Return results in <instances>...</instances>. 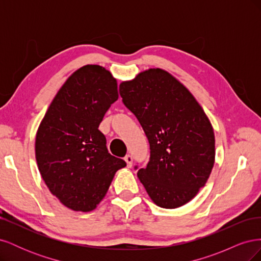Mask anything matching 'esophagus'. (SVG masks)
I'll list each match as a JSON object with an SVG mask.
<instances>
[{
	"label": "esophagus",
	"instance_id": "esophagus-1",
	"mask_svg": "<svg viewBox=\"0 0 261 261\" xmlns=\"http://www.w3.org/2000/svg\"><path fill=\"white\" fill-rule=\"evenodd\" d=\"M124 160L126 161V164H127V168H132V165H133V156L130 154H126L125 158H124Z\"/></svg>",
	"mask_w": 261,
	"mask_h": 261
}]
</instances>
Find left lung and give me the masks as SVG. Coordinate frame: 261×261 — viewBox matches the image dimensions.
<instances>
[{
    "label": "left lung",
    "instance_id": "obj_1",
    "mask_svg": "<svg viewBox=\"0 0 261 261\" xmlns=\"http://www.w3.org/2000/svg\"><path fill=\"white\" fill-rule=\"evenodd\" d=\"M120 94L150 145L147 167L137 173L149 197L167 209L191 201L215 164V133L202 108L183 84L161 68L123 82Z\"/></svg>",
    "mask_w": 261,
    "mask_h": 261
}]
</instances>
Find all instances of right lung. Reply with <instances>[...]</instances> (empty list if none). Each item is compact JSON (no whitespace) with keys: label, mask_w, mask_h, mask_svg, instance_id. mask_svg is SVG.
<instances>
[{"label":"right lung","mask_w":261,"mask_h":261,"mask_svg":"<svg viewBox=\"0 0 261 261\" xmlns=\"http://www.w3.org/2000/svg\"><path fill=\"white\" fill-rule=\"evenodd\" d=\"M118 99L117 83L99 65H86L61 87L39 126L36 160L50 192L74 211L88 212L103 199L126 162L109 153L99 125Z\"/></svg>","instance_id":"add662e5"}]
</instances>
